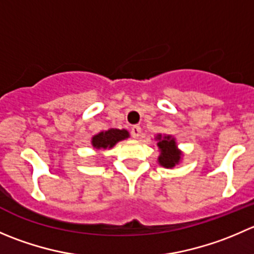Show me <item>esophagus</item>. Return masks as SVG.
I'll return each instance as SVG.
<instances>
[{"label": "esophagus", "mask_w": 254, "mask_h": 254, "mask_svg": "<svg viewBox=\"0 0 254 254\" xmlns=\"http://www.w3.org/2000/svg\"><path fill=\"white\" fill-rule=\"evenodd\" d=\"M130 132H131V136L134 137V139H137V137L140 136V134H141V127H140L139 125H134V127H131V130H130Z\"/></svg>", "instance_id": "34e87169"}]
</instances>
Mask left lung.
<instances>
[{"instance_id": "8db88e82", "label": "left lung", "mask_w": 254, "mask_h": 254, "mask_svg": "<svg viewBox=\"0 0 254 254\" xmlns=\"http://www.w3.org/2000/svg\"><path fill=\"white\" fill-rule=\"evenodd\" d=\"M155 139L157 140V146L160 150V156L157 159L159 164L166 169H172L181 160L182 152L177 149L176 141L171 135H157Z\"/></svg>"}]
</instances>
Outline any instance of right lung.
I'll list each match as a JSON object with an SVG mask.
<instances>
[{"label": "right lung", "instance_id": "1", "mask_svg": "<svg viewBox=\"0 0 254 254\" xmlns=\"http://www.w3.org/2000/svg\"><path fill=\"white\" fill-rule=\"evenodd\" d=\"M129 137V132L125 129H109L107 131H102L92 137V145L97 150L112 149L117 142L122 141Z\"/></svg>", "mask_w": 254, "mask_h": 254}]
</instances>
